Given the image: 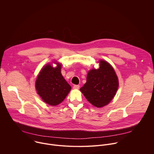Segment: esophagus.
<instances>
[{"label":"esophagus","mask_w":154,"mask_h":154,"mask_svg":"<svg viewBox=\"0 0 154 154\" xmlns=\"http://www.w3.org/2000/svg\"><path fill=\"white\" fill-rule=\"evenodd\" d=\"M79 87L80 86L79 85H73V88L74 89H79Z\"/></svg>","instance_id":"esophagus-1"}]
</instances>
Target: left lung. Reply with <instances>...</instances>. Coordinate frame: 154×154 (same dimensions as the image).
Segmentation results:
<instances>
[{"mask_svg": "<svg viewBox=\"0 0 154 154\" xmlns=\"http://www.w3.org/2000/svg\"><path fill=\"white\" fill-rule=\"evenodd\" d=\"M100 67L88 72L87 82L80 88L87 100L96 107H102L114 97L119 87L117 76L112 66L100 61Z\"/></svg>", "mask_w": 154, "mask_h": 154, "instance_id": "obj_1", "label": "left lung"}]
</instances>
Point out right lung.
Returning <instances> with one entry per match:
<instances>
[{"label": "right lung", "instance_id": "1", "mask_svg": "<svg viewBox=\"0 0 154 154\" xmlns=\"http://www.w3.org/2000/svg\"><path fill=\"white\" fill-rule=\"evenodd\" d=\"M57 64L55 68L50 64L43 67L35 82L37 93L43 100L54 106L62 102L71 90L61 73V64Z\"/></svg>", "mask_w": 154, "mask_h": 154}]
</instances>
